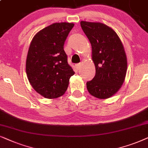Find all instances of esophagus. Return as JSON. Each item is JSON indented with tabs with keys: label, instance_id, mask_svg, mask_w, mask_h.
<instances>
[{
	"label": "esophagus",
	"instance_id": "34e87169",
	"mask_svg": "<svg viewBox=\"0 0 148 148\" xmlns=\"http://www.w3.org/2000/svg\"><path fill=\"white\" fill-rule=\"evenodd\" d=\"M80 67H81V64H78L76 65V68L77 69V70H80Z\"/></svg>",
	"mask_w": 148,
	"mask_h": 148
}]
</instances>
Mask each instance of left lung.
I'll return each mask as SVG.
<instances>
[{"instance_id": "1", "label": "left lung", "mask_w": 148, "mask_h": 148, "mask_svg": "<svg viewBox=\"0 0 148 148\" xmlns=\"http://www.w3.org/2000/svg\"><path fill=\"white\" fill-rule=\"evenodd\" d=\"M80 25L91 45L95 66V76L86 82V88L94 97L107 99L125 81L127 60L123 43L116 32L103 23L81 21Z\"/></svg>"}]
</instances>
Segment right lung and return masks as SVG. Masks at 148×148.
<instances>
[{"mask_svg": "<svg viewBox=\"0 0 148 148\" xmlns=\"http://www.w3.org/2000/svg\"><path fill=\"white\" fill-rule=\"evenodd\" d=\"M74 24L55 23L41 29L29 45L25 70L33 88L47 99H55L66 91L74 74L68 64L64 42Z\"/></svg>", "mask_w": 148, "mask_h": 148, "instance_id": "add662e5", "label": "right lung"}]
</instances>
